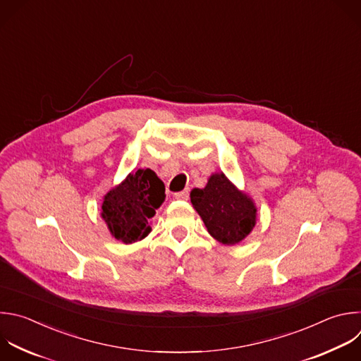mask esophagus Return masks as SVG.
<instances>
[{
  "mask_svg": "<svg viewBox=\"0 0 361 361\" xmlns=\"http://www.w3.org/2000/svg\"><path fill=\"white\" fill-rule=\"evenodd\" d=\"M188 197H190V191H188V190H184V191H180V192H176V194H174V198H176V200L187 201Z\"/></svg>",
  "mask_w": 361,
  "mask_h": 361,
  "instance_id": "obj_1",
  "label": "esophagus"
}]
</instances>
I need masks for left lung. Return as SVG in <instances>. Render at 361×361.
Returning <instances> with one entry per match:
<instances>
[{
    "instance_id": "left-lung-1",
    "label": "left lung",
    "mask_w": 361,
    "mask_h": 361,
    "mask_svg": "<svg viewBox=\"0 0 361 361\" xmlns=\"http://www.w3.org/2000/svg\"><path fill=\"white\" fill-rule=\"evenodd\" d=\"M190 197L208 233L224 245L244 241L257 224L254 200L236 188L222 171L211 174L207 185L194 188Z\"/></svg>"
}]
</instances>
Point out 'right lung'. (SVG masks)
I'll return each mask as SVG.
<instances>
[{
	"label": "right lung",
	"mask_w": 361,
	"mask_h": 361,
	"mask_svg": "<svg viewBox=\"0 0 361 361\" xmlns=\"http://www.w3.org/2000/svg\"><path fill=\"white\" fill-rule=\"evenodd\" d=\"M164 183L150 170L132 171L103 197L102 218L110 235L123 244L142 241L150 231V219L163 204Z\"/></svg>",
	"instance_id": "obj_1"
}]
</instances>
